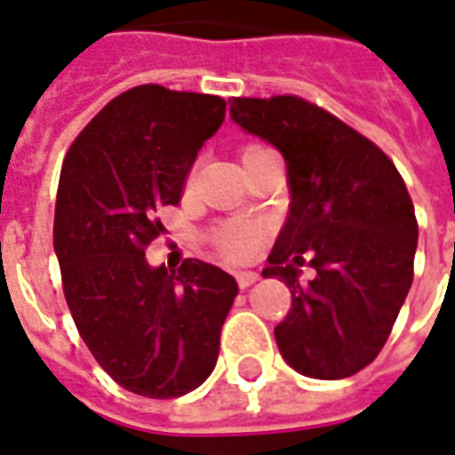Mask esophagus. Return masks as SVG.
Instances as JSON below:
<instances>
[{
	"label": "esophagus",
	"mask_w": 455,
	"mask_h": 455,
	"mask_svg": "<svg viewBox=\"0 0 455 455\" xmlns=\"http://www.w3.org/2000/svg\"><path fill=\"white\" fill-rule=\"evenodd\" d=\"M258 279H260V275H258V272H238L236 275V282L241 289H248L251 284H255Z\"/></svg>",
	"instance_id": "34e87169"
}]
</instances>
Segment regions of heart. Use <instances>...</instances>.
I'll return each instance as SVG.
<instances>
[{
	"label": "heart",
	"mask_w": 455,
	"mask_h": 455,
	"mask_svg": "<svg viewBox=\"0 0 455 455\" xmlns=\"http://www.w3.org/2000/svg\"><path fill=\"white\" fill-rule=\"evenodd\" d=\"M258 151H265V147L251 144L245 147L241 156H253ZM265 236V228L258 224H245V221H231L224 228H219L214 236V245H217L219 255L228 262H248L258 253V248Z\"/></svg>",
	"instance_id": "1"
}]
</instances>
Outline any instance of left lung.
Here are the masks:
<instances>
[{
	"label": "left lung",
	"instance_id": "left-lung-1",
	"mask_svg": "<svg viewBox=\"0 0 455 455\" xmlns=\"http://www.w3.org/2000/svg\"><path fill=\"white\" fill-rule=\"evenodd\" d=\"M245 132L287 161L289 217L262 277L282 279L291 308L275 328L287 364L311 379H347L386 345L412 284L415 207L395 164L371 140L299 96L231 99ZM316 277L298 282L296 264Z\"/></svg>",
	"mask_w": 455,
	"mask_h": 455
}]
</instances>
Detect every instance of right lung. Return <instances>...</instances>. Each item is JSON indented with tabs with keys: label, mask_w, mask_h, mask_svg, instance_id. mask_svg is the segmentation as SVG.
Listing matches in <instances>:
<instances>
[{
	"label": "right lung",
	"mask_w": 455,
	"mask_h": 455,
	"mask_svg": "<svg viewBox=\"0 0 455 455\" xmlns=\"http://www.w3.org/2000/svg\"><path fill=\"white\" fill-rule=\"evenodd\" d=\"M227 100L142 84L110 100L67 151L55 202L57 262L76 331L100 369L144 398H180L210 376L238 294L217 265L149 267L197 151Z\"/></svg>",
	"instance_id": "obj_1"
}]
</instances>
